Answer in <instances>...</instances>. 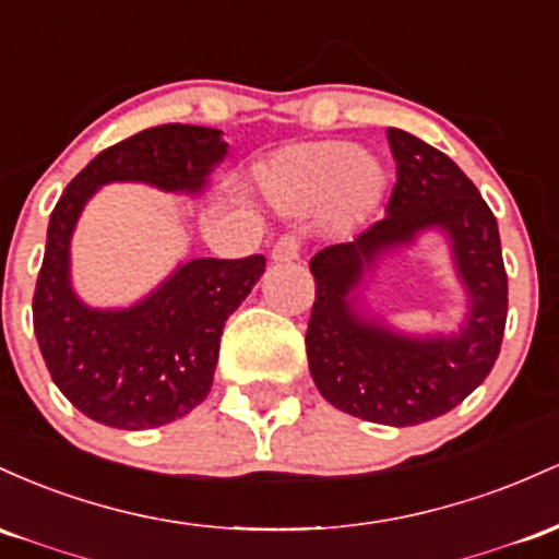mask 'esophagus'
<instances>
[{
  "instance_id": "esophagus-1",
  "label": "esophagus",
  "mask_w": 559,
  "mask_h": 559,
  "mask_svg": "<svg viewBox=\"0 0 559 559\" xmlns=\"http://www.w3.org/2000/svg\"><path fill=\"white\" fill-rule=\"evenodd\" d=\"M298 250H300V242H298L296 235L280 237V240L274 242V248H272V261L274 263H293V261H298Z\"/></svg>"
}]
</instances>
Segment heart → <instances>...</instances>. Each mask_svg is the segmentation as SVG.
Here are the masks:
<instances>
[{
	"instance_id": "1",
	"label": "heart",
	"mask_w": 559,
	"mask_h": 559,
	"mask_svg": "<svg viewBox=\"0 0 559 559\" xmlns=\"http://www.w3.org/2000/svg\"><path fill=\"white\" fill-rule=\"evenodd\" d=\"M259 190L269 205L290 216L319 211L324 229L350 235L380 209L388 190L385 166L341 140L298 142L261 166Z\"/></svg>"
}]
</instances>
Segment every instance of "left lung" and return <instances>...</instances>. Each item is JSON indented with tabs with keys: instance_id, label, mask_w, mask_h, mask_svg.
<instances>
[{
	"instance_id": "8db88e82",
	"label": "left lung",
	"mask_w": 559,
	"mask_h": 559,
	"mask_svg": "<svg viewBox=\"0 0 559 559\" xmlns=\"http://www.w3.org/2000/svg\"><path fill=\"white\" fill-rule=\"evenodd\" d=\"M388 144L396 160L388 216L354 242L319 250L309 263L317 300L306 354L332 406L406 428L447 415L488 378L504 335L507 272L497 218L462 168L409 131L388 129ZM425 230L448 237L468 296L456 333H401L362 304L379 263Z\"/></svg>"
}]
</instances>
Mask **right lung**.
<instances>
[{
  "label": "right lung",
  "mask_w": 559,
  "mask_h": 559,
  "mask_svg": "<svg viewBox=\"0 0 559 559\" xmlns=\"http://www.w3.org/2000/svg\"><path fill=\"white\" fill-rule=\"evenodd\" d=\"M227 158L222 131L144 129L103 150L55 205L34 293V332L60 393L94 423L147 430L190 415L211 391L229 313L261 280L266 259L181 261L150 296L94 309L71 282V237L99 187L140 181L174 195H203Z\"/></svg>",
  "instance_id": "add662e5"
}]
</instances>
